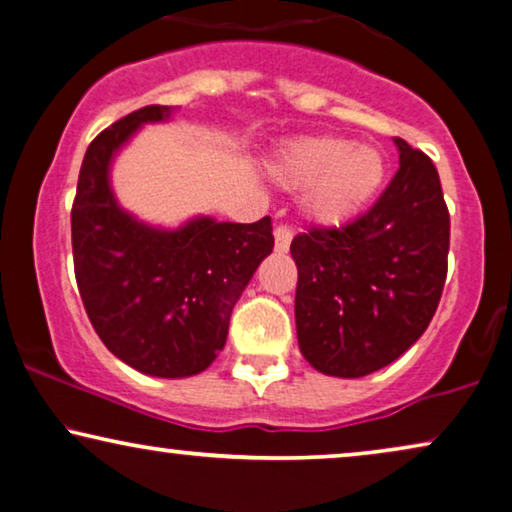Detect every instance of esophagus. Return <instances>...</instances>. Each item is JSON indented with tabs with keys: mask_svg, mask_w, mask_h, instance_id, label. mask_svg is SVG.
<instances>
[{
	"mask_svg": "<svg viewBox=\"0 0 512 512\" xmlns=\"http://www.w3.org/2000/svg\"><path fill=\"white\" fill-rule=\"evenodd\" d=\"M273 239H276V253H287L292 243V229L290 227H276L273 229Z\"/></svg>",
	"mask_w": 512,
	"mask_h": 512,
	"instance_id": "esophagus-1",
	"label": "esophagus"
}]
</instances>
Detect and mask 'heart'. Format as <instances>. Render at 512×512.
Segmentation results:
<instances>
[{
	"label": "heart",
	"instance_id": "b5f03b06",
	"mask_svg": "<svg viewBox=\"0 0 512 512\" xmlns=\"http://www.w3.org/2000/svg\"><path fill=\"white\" fill-rule=\"evenodd\" d=\"M271 176L285 190H303L301 208L313 225L341 227L355 220L387 176L385 155L343 136H306L278 150Z\"/></svg>",
	"mask_w": 512,
	"mask_h": 512
}]
</instances>
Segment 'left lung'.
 Returning a JSON list of instances; mask_svg holds the SVG:
<instances>
[{
    "mask_svg": "<svg viewBox=\"0 0 512 512\" xmlns=\"http://www.w3.org/2000/svg\"><path fill=\"white\" fill-rule=\"evenodd\" d=\"M399 171L369 213L292 241L299 350L315 371L362 378L399 359L434 318L450 215L431 160L403 139Z\"/></svg>",
    "mask_w": 512,
    "mask_h": 512,
    "instance_id": "1",
    "label": "left lung"
}]
</instances>
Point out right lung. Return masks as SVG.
<instances>
[{"label":"right lung","mask_w":512,"mask_h":512,"mask_svg":"<svg viewBox=\"0 0 512 512\" xmlns=\"http://www.w3.org/2000/svg\"><path fill=\"white\" fill-rule=\"evenodd\" d=\"M171 113L146 106L104 129L85 150L71 208L76 283L92 327L115 357L155 378L197 376L213 364L234 304L273 250L269 215L253 225L197 215L169 229L120 206L115 155Z\"/></svg>","instance_id":"right-lung-1"}]
</instances>
